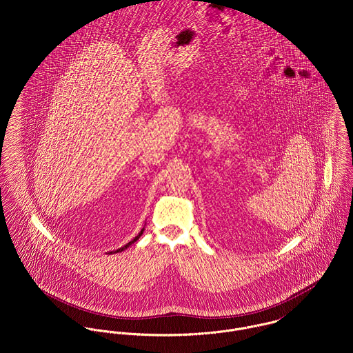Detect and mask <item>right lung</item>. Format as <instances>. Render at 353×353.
Segmentation results:
<instances>
[{
  "mask_svg": "<svg viewBox=\"0 0 353 353\" xmlns=\"http://www.w3.org/2000/svg\"><path fill=\"white\" fill-rule=\"evenodd\" d=\"M143 232H144V228H143V230H141V231H140V232H139V235H137V236H136V238H134V239H132V241H130V242H129V243H126V245H125V246H122V248H119V249H117V250H114V252H107V254H115V252H123V250H126V249H128V248H129V246H132V245H133V243H134V242H137V241H139V238H140V236H141V235H143Z\"/></svg>",
  "mask_w": 353,
  "mask_h": 353,
  "instance_id": "add662e5",
  "label": "right lung"
}]
</instances>
